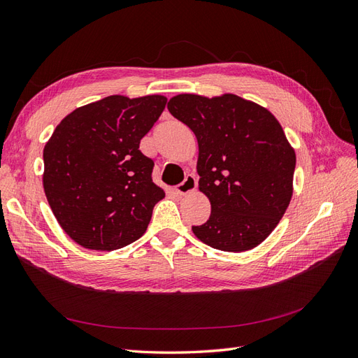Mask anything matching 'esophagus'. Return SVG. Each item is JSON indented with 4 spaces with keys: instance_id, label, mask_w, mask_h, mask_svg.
Returning <instances> with one entry per match:
<instances>
[{
    "instance_id": "esophagus-1",
    "label": "esophagus",
    "mask_w": 358,
    "mask_h": 358,
    "mask_svg": "<svg viewBox=\"0 0 358 358\" xmlns=\"http://www.w3.org/2000/svg\"><path fill=\"white\" fill-rule=\"evenodd\" d=\"M196 187H197L196 176L194 175H188L185 178V180H183L182 183H179L178 187H175V191H176V194H179V196H185V194H188V192L194 191Z\"/></svg>"
}]
</instances>
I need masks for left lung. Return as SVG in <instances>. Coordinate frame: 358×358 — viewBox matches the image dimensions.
<instances>
[{
  "label": "left lung",
  "instance_id": "obj_1",
  "mask_svg": "<svg viewBox=\"0 0 358 358\" xmlns=\"http://www.w3.org/2000/svg\"><path fill=\"white\" fill-rule=\"evenodd\" d=\"M173 117L196 134L199 189L210 217L192 226L206 245L223 251L257 247L275 229L292 197L295 152L274 115L236 94H178Z\"/></svg>",
  "mask_w": 358,
  "mask_h": 358
}]
</instances>
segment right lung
<instances>
[{
    "instance_id": "1",
    "label": "right lung",
    "mask_w": 358,
    "mask_h": 358,
    "mask_svg": "<svg viewBox=\"0 0 358 358\" xmlns=\"http://www.w3.org/2000/svg\"><path fill=\"white\" fill-rule=\"evenodd\" d=\"M161 94L108 96L76 108L43 149V188L62 229L90 250L111 251L143 236L164 191L140 140L166 108Z\"/></svg>"
}]
</instances>
